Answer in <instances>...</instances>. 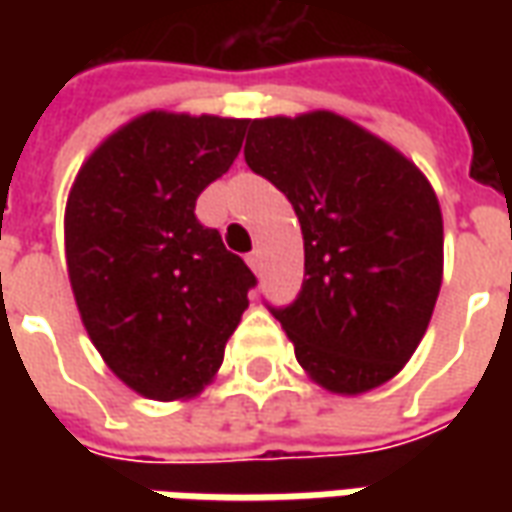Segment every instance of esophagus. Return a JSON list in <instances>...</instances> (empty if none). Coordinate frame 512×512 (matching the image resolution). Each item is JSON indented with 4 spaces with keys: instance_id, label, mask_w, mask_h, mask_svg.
I'll return each mask as SVG.
<instances>
[{
    "instance_id": "34e87169",
    "label": "esophagus",
    "mask_w": 512,
    "mask_h": 512,
    "mask_svg": "<svg viewBox=\"0 0 512 512\" xmlns=\"http://www.w3.org/2000/svg\"><path fill=\"white\" fill-rule=\"evenodd\" d=\"M246 263H249V268H252V271H260V268H263V252H260V249L249 252V255H246Z\"/></svg>"
}]
</instances>
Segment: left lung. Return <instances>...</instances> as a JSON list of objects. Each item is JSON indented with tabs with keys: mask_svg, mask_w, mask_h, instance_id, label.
<instances>
[{
	"mask_svg": "<svg viewBox=\"0 0 512 512\" xmlns=\"http://www.w3.org/2000/svg\"><path fill=\"white\" fill-rule=\"evenodd\" d=\"M244 158L299 216L304 282L293 304L268 307L299 365L334 395L386 384L439 299L444 224L428 178L334 112L249 120Z\"/></svg>",
	"mask_w": 512,
	"mask_h": 512,
	"instance_id": "obj_1",
	"label": "left lung"
}]
</instances>
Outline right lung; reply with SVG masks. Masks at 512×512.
Here are the masks:
<instances>
[{"label": "right lung", "instance_id": "add662e5", "mask_svg": "<svg viewBox=\"0 0 512 512\" xmlns=\"http://www.w3.org/2000/svg\"><path fill=\"white\" fill-rule=\"evenodd\" d=\"M249 120L147 112L95 147L65 205L73 299L109 370L150 400L200 395L249 307L255 274L194 205Z\"/></svg>", "mask_w": 512, "mask_h": 512}]
</instances>
